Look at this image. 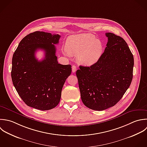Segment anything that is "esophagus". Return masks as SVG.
<instances>
[{
  "instance_id": "34e87169",
  "label": "esophagus",
  "mask_w": 147,
  "mask_h": 147,
  "mask_svg": "<svg viewBox=\"0 0 147 147\" xmlns=\"http://www.w3.org/2000/svg\"><path fill=\"white\" fill-rule=\"evenodd\" d=\"M76 70H77L76 66L75 65H73V66H72V71H73V73H74V72H76Z\"/></svg>"
}]
</instances>
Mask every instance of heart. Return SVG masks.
<instances>
[{
    "instance_id": "b5f03b06",
    "label": "heart",
    "mask_w": 147,
    "mask_h": 147,
    "mask_svg": "<svg viewBox=\"0 0 147 147\" xmlns=\"http://www.w3.org/2000/svg\"><path fill=\"white\" fill-rule=\"evenodd\" d=\"M66 54L77 55L81 64L90 66L101 57L103 47L101 42L91 34H81L70 36L66 42Z\"/></svg>"
}]
</instances>
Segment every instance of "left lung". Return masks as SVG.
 Returning a JSON list of instances; mask_svg holds the SVG:
<instances>
[{
  "label": "left lung",
  "instance_id": "obj_1",
  "mask_svg": "<svg viewBox=\"0 0 147 147\" xmlns=\"http://www.w3.org/2000/svg\"><path fill=\"white\" fill-rule=\"evenodd\" d=\"M107 47L99 60L76 71L84 104L94 111L115 106L129 88L133 78L134 58L120 36L107 32Z\"/></svg>",
  "mask_w": 147,
  "mask_h": 147
}]
</instances>
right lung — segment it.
<instances>
[{
  "label": "right lung",
  "instance_id": "obj_1",
  "mask_svg": "<svg viewBox=\"0 0 147 147\" xmlns=\"http://www.w3.org/2000/svg\"><path fill=\"white\" fill-rule=\"evenodd\" d=\"M61 36L35 31L23 38L13 54L11 78L18 94L28 107L47 111L58 105L63 86L71 74V66L58 63L54 45ZM45 51V58L38 61L35 53Z\"/></svg>",
  "mask_w": 147,
  "mask_h": 147
}]
</instances>
